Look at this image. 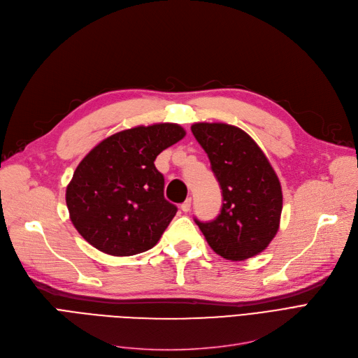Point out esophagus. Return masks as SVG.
Listing matches in <instances>:
<instances>
[{
	"label": "esophagus",
	"mask_w": 358,
	"mask_h": 358,
	"mask_svg": "<svg viewBox=\"0 0 358 358\" xmlns=\"http://www.w3.org/2000/svg\"><path fill=\"white\" fill-rule=\"evenodd\" d=\"M190 208H192V199L189 197V199H187L182 204H181V210L184 212V213H187V212H190Z\"/></svg>",
	"instance_id": "34e87169"
}]
</instances>
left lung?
Wrapping results in <instances>:
<instances>
[{
	"label": "left lung",
	"mask_w": 358,
	"mask_h": 358,
	"mask_svg": "<svg viewBox=\"0 0 358 358\" xmlns=\"http://www.w3.org/2000/svg\"><path fill=\"white\" fill-rule=\"evenodd\" d=\"M192 131L208 154L223 204L212 222L194 219L210 248L231 261L264 251L280 227L283 193L255 141L227 123H194Z\"/></svg>",
	"instance_id": "1"
}]
</instances>
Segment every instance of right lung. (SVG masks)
<instances>
[{
  "label": "right lung",
  "mask_w": 358,
  "mask_h": 358,
  "mask_svg": "<svg viewBox=\"0 0 358 358\" xmlns=\"http://www.w3.org/2000/svg\"><path fill=\"white\" fill-rule=\"evenodd\" d=\"M184 136L176 123L131 127L101 141L78 164L66 206L75 229L94 248L129 257L157 245L177 208L164 197L154 161Z\"/></svg>",
  "instance_id": "add662e5"
}]
</instances>
